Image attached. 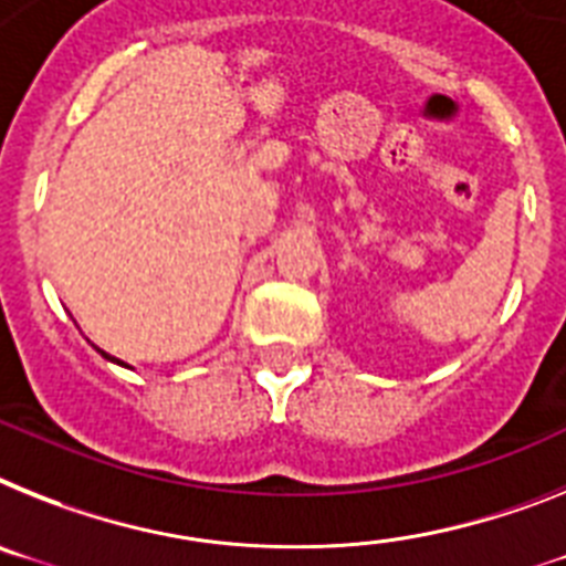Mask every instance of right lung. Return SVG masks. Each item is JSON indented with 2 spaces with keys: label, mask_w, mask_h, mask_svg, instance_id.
<instances>
[{
  "label": "right lung",
  "mask_w": 566,
  "mask_h": 566,
  "mask_svg": "<svg viewBox=\"0 0 566 566\" xmlns=\"http://www.w3.org/2000/svg\"><path fill=\"white\" fill-rule=\"evenodd\" d=\"M97 350H99V348H97ZM99 354L106 356V359H112V363H120V359H114V356H108V354H106V350H99ZM120 365H123V363H120Z\"/></svg>",
  "instance_id": "add662e5"
}]
</instances>
